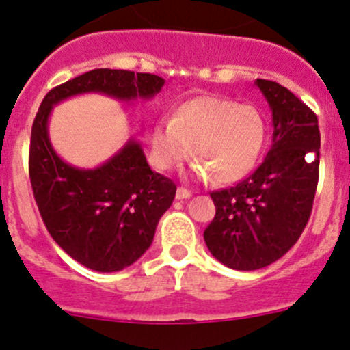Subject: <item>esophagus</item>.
Listing matches in <instances>:
<instances>
[{
  "label": "esophagus",
  "instance_id": "obj_1",
  "mask_svg": "<svg viewBox=\"0 0 350 350\" xmlns=\"http://www.w3.org/2000/svg\"><path fill=\"white\" fill-rule=\"evenodd\" d=\"M191 196L193 193L186 188H178V191H176V200H188Z\"/></svg>",
  "mask_w": 350,
  "mask_h": 350
}]
</instances>
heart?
Instances as JSON below:
<instances>
[{
	"label": "heart",
	"mask_w": 350,
	"mask_h": 350,
	"mask_svg": "<svg viewBox=\"0 0 350 350\" xmlns=\"http://www.w3.org/2000/svg\"><path fill=\"white\" fill-rule=\"evenodd\" d=\"M262 113L228 98L196 96L179 105L171 120H159L150 133V157L161 171H172L193 152L196 178L232 185L259 162L266 144Z\"/></svg>",
	"instance_id": "obj_1"
}]
</instances>
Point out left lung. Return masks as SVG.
Returning <instances> with one entry per match:
<instances>
[{"label":"left lung","instance_id":"obj_1","mask_svg":"<svg viewBox=\"0 0 350 350\" xmlns=\"http://www.w3.org/2000/svg\"><path fill=\"white\" fill-rule=\"evenodd\" d=\"M256 86L273 113V146L249 178L211 193L217 213L203 234L211 256L237 271L269 266L295 245L319 185L317 115L274 81Z\"/></svg>","mask_w":350,"mask_h":350}]
</instances>
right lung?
Masks as SVG:
<instances>
[{
  "instance_id": "obj_1",
  "label": "right lung",
  "mask_w": 350,
  "mask_h": 350,
  "mask_svg": "<svg viewBox=\"0 0 350 350\" xmlns=\"http://www.w3.org/2000/svg\"><path fill=\"white\" fill-rule=\"evenodd\" d=\"M164 83L155 74L93 69L49 91L33 120L28 171L42 220L74 260L98 273L122 271L146 254L176 185L150 169L132 137L101 165H70L52 147L49 118L72 96L96 93L132 103L152 100Z\"/></svg>"
}]
</instances>
